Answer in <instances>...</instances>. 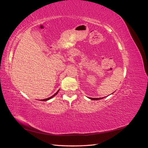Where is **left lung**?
Here are the masks:
<instances>
[{"mask_svg": "<svg viewBox=\"0 0 148 148\" xmlns=\"http://www.w3.org/2000/svg\"><path fill=\"white\" fill-rule=\"evenodd\" d=\"M103 98V97H102ZM102 97H100V98H90V99L91 100H99V99H102Z\"/></svg>", "mask_w": 148, "mask_h": 148, "instance_id": "obj_1", "label": "left lung"}]
</instances>
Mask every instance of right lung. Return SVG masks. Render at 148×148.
Here are the masks:
<instances>
[{
    "label": "right lung",
    "mask_w": 148,
    "mask_h": 148,
    "mask_svg": "<svg viewBox=\"0 0 148 148\" xmlns=\"http://www.w3.org/2000/svg\"><path fill=\"white\" fill-rule=\"evenodd\" d=\"M59 90H58V91H57V92H56V93L54 94V95H53V96H52L51 97H48V98H47V99H42L41 101H47V100H49V99H51V98H52V97H53V96H56V95H57V94L58 93V92H59ZM40 101H41V100H40Z\"/></svg>",
    "instance_id": "right-lung-1"
}]
</instances>
